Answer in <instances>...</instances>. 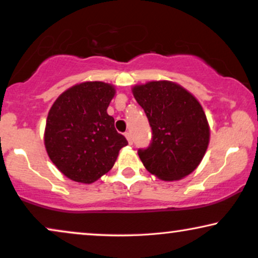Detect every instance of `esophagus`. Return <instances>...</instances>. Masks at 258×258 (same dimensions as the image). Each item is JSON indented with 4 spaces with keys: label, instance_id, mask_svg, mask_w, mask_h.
I'll return each mask as SVG.
<instances>
[{
    "label": "esophagus",
    "instance_id": "obj_1",
    "mask_svg": "<svg viewBox=\"0 0 258 258\" xmlns=\"http://www.w3.org/2000/svg\"><path fill=\"white\" fill-rule=\"evenodd\" d=\"M124 135H125V137H126V140H128L129 145H133V136H132V134H130V133H125Z\"/></svg>",
    "mask_w": 258,
    "mask_h": 258
}]
</instances>
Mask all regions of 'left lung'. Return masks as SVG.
Masks as SVG:
<instances>
[{
  "instance_id": "left-lung-1",
  "label": "left lung",
  "mask_w": 258,
  "mask_h": 258,
  "mask_svg": "<svg viewBox=\"0 0 258 258\" xmlns=\"http://www.w3.org/2000/svg\"><path fill=\"white\" fill-rule=\"evenodd\" d=\"M152 128L148 148L139 149L146 169L166 181L180 180L195 170L210 141L206 115L196 97L168 80L133 89Z\"/></svg>"
}]
</instances>
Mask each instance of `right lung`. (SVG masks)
<instances>
[{
	"label": "right lung",
	"mask_w": 258,
	"mask_h": 258,
	"mask_svg": "<svg viewBox=\"0 0 258 258\" xmlns=\"http://www.w3.org/2000/svg\"><path fill=\"white\" fill-rule=\"evenodd\" d=\"M113 96L112 85L85 82L62 92L49 110L46 150L56 168L73 181L95 182L112 168L119 150L128 145L106 112Z\"/></svg>",
	"instance_id": "right-lung-1"
}]
</instances>
